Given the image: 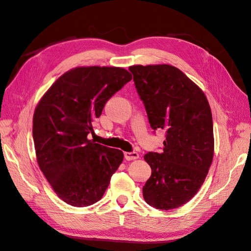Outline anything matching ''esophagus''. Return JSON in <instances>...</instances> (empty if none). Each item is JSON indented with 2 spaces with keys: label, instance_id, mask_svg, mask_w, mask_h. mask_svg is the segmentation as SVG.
<instances>
[{
  "label": "esophagus",
  "instance_id": "esophagus-1",
  "mask_svg": "<svg viewBox=\"0 0 251 251\" xmlns=\"http://www.w3.org/2000/svg\"><path fill=\"white\" fill-rule=\"evenodd\" d=\"M125 158L126 160H135V159L139 158V154L137 151H125Z\"/></svg>",
  "mask_w": 251,
  "mask_h": 251
}]
</instances>
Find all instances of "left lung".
<instances>
[{
    "mask_svg": "<svg viewBox=\"0 0 251 251\" xmlns=\"http://www.w3.org/2000/svg\"><path fill=\"white\" fill-rule=\"evenodd\" d=\"M135 88L154 131L164 130L160 153L144 155L151 175L142 192L157 209L178 208L198 193L214 157V127L203 91L170 65L132 66Z\"/></svg>",
    "mask_w": 251,
    "mask_h": 251,
    "instance_id": "left-lung-1",
    "label": "left lung"
}]
</instances>
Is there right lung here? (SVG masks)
I'll return each mask as SVG.
<instances>
[{"label": "right lung", "instance_id": "right-lung-1", "mask_svg": "<svg viewBox=\"0 0 251 251\" xmlns=\"http://www.w3.org/2000/svg\"><path fill=\"white\" fill-rule=\"evenodd\" d=\"M131 73L116 67H78L63 74L43 96L33 115L37 163L53 191L67 204L100 201L124 153L89 140L104 104Z\"/></svg>", "mask_w": 251, "mask_h": 251}]
</instances>
